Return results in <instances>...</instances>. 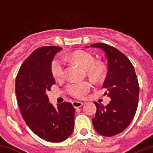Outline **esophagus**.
<instances>
[{
    "instance_id": "1",
    "label": "esophagus",
    "mask_w": 153,
    "mask_h": 153,
    "mask_svg": "<svg viewBox=\"0 0 153 153\" xmlns=\"http://www.w3.org/2000/svg\"><path fill=\"white\" fill-rule=\"evenodd\" d=\"M72 104H73L74 108H79V107H81L83 105V103L82 102H78V101H74V102H72Z\"/></svg>"
}]
</instances>
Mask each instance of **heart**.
Instances as JSON below:
<instances>
[{
	"mask_svg": "<svg viewBox=\"0 0 153 153\" xmlns=\"http://www.w3.org/2000/svg\"><path fill=\"white\" fill-rule=\"evenodd\" d=\"M65 60H70L78 64L87 71L90 79L93 81H99L104 75V66L102 64L96 62L93 55L84 51H75L69 56H65ZM51 74L55 79H60L65 74L63 61L60 59H55L51 65ZM90 83L88 82H79L70 83L66 88L67 93L76 98H83L90 90Z\"/></svg>",
	"mask_w": 153,
	"mask_h": 153,
	"instance_id": "1",
	"label": "heart"
}]
</instances>
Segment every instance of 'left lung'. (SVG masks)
<instances>
[{
  "instance_id": "1",
  "label": "left lung",
  "mask_w": 153,
  "mask_h": 153,
  "mask_svg": "<svg viewBox=\"0 0 153 153\" xmlns=\"http://www.w3.org/2000/svg\"><path fill=\"white\" fill-rule=\"evenodd\" d=\"M107 58L108 71L103 88L111 98L107 106L94 102L97 106L93 127L99 134L111 137L124 131L131 123L137 111L139 86L134 68L121 51L105 43H94Z\"/></svg>"
}]
</instances>
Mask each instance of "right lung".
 Wrapping results in <instances>:
<instances>
[{"label":"right lung","instance_id":"1","mask_svg":"<svg viewBox=\"0 0 153 153\" xmlns=\"http://www.w3.org/2000/svg\"><path fill=\"white\" fill-rule=\"evenodd\" d=\"M61 47L47 46L35 50L22 64L15 79V93L21 115L29 128L47 142L60 143L72 134L74 108L70 102H49L47 93L56 81L51 70Z\"/></svg>","mask_w":153,"mask_h":153}]
</instances>
